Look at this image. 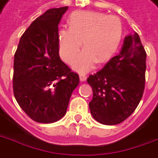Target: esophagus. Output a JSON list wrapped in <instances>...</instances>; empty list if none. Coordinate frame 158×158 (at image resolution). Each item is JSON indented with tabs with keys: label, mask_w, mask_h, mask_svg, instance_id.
Wrapping results in <instances>:
<instances>
[{
	"label": "esophagus",
	"mask_w": 158,
	"mask_h": 158,
	"mask_svg": "<svg viewBox=\"0 0 158 158\" xmlns=\"http://www.w3.org/2000/svg\"><path fill=\"white\" fill-rule=\"evenodd\" d=\"M79 80H80L81 82L85 81V80H86V76L84 75V74H80V75H79Z\"/></svg>",
	"instance_id": "34e87169"
}]
</instances>
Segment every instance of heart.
I'll use <instances>...</instances> for the list:
<instances>
[{
    "mask_svg": "<svg viewBox=\"0 0 158 158\" xmlns=\"http://www.w3.org/2000/svg\"><path fill=\"white\" fill-rule=\"evenodd\" d=\"M69 25L70 28L60 29L58 33L59 53L65 62L71 63L83 45L85 49L72 65L74 71L88 73L98 61H108L117 50L122 25L116 16L96 11H78L71 14Z\"/></svg>",
    "mask_w": 158,
    "mask_h": 158,
    "instance_id": "1",
    "label": "heart"
}]
</instances>
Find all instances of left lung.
<instances>
[{"label":"left lung","mask_w":158,"mask_h":158,"mask_svg":"<svg viewBox=\"0 0 158 158\" xmlns=\"http://www.w3.org/2000/svg\"><path fill=\"white\" fill-rule=\"evenodd\" d=\"M146 53L136 32L124 38L120 53L87 82L93 98L89 103L95 120L116 125L129 117L140 102L144 89Z\"/></svg>","instance_id":"1"}]
</instances>
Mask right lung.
<instances>
[{
	"mask_svg": "<svg viewBox=\"0 0 158 158\" xmlns=\"http://www.w3.org/2000/svg\"><path fill=\"white\" fill-rule=\"evenodd\" d=\"M68 6L51 8L31 24L14 55L16 101L26 114L40 123L59 121L67 113L79 75L59 56L58 25Z\"/></svg>",
	"mask_w": 158,
	"mask_h": 158,
	"instance_id": "add662e5",
	"label": "right lung"
}]
</instances>
